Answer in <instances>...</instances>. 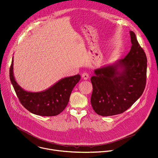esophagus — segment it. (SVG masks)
I'll list each match as a JSON object with an SVG mask.
<instances>
[{
  "instance_id": "obj_1",
  "label": "esophagus",
  "mask_w": 158,
  "mask_h": 158,
  "mask_svg": "<svg viewBox=\"0 0 158 158\" xmlns=\"http://www.w3.org/2000/svg\"><path fill=\"white\" fill-rule=\"evenodd\" d=\"M82 78L84 80H87L88 78H89V74L88 73H84L82 74Z\"/></svg>"
}]
</instances>
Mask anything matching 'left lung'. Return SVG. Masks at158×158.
Masks as SVG:
<instances>
[{"mask_svg":"<svg viewBox=\"0 0 158 158\" xmlns=\"http://www.w3.org/2000/svg\"><path fill=\"white\" fill-rule=\"evenodd\" d=\"M132 47L125 58L94 70L91 78V103L99 115L120 114L130 108L145 89L147 73L146 53L130 31Z\"/></svg>","mask_w":158,"mask_h":158,"instance_id":"8db88e82","label":"left lung"}]
</instances>
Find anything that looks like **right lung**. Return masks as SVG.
Returning a JSON list of instances; mask_svg holds the SVG:
<instances>
[{"instance_id":"1","label":"right lung","mask_w":158,"mask_h":158,"mask_svg":"<svg viewBox=\"0 0 158 158\" xmlns=\"http://www.w3.org/2000/svg\"><path fill=\"white\" fill-rule=\"evenodd\" d=\"M13 62L10 67V80L22 105L31 113L40 116H56L67 106L72 91L79 81V74L64 77L49 88L39 92L23 89L14 76Z\"/></svg>"}]
</instances>
